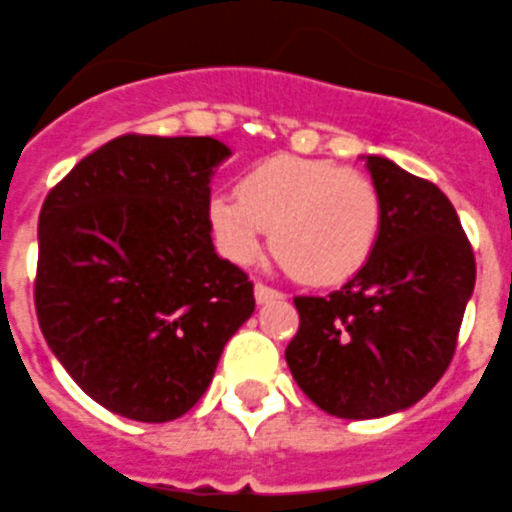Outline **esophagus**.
Instances as JSON below:
<instances>
[{
	"label": "esophagus",
	"instance_id": "34e87169",
	"mask_svg": "<svg viewBox=\"0 0 512 512\" xmlns=\"http://www.w3.org/2000/svg\"><path fill=\"white\" fill-rule=\"evenodd\" d=\"M282 298H284V292L276 290V287H271V284H263V282L255 284L257 303H271V300H282Z\"/></svg>",
	"mask_w": 512,
	"mask_h": 512
}]
</instances>
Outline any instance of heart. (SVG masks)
Instances as JSON below:
<instances>
[{"mask_svg": "<svg viewBox=\"0 0 512 512\" xmlns=\"http://www.w3.org/2000/svg\"><path fill=\"white\" fill-rule=\"evenodd\" d=\"M209 222L233 263H252L271 230L273 255L295 279L338 284L376 252L384 201L360 171L279 155L241 174L236 193H214Z\"/></svg>", "mask_w": 512, "mask_h": 512, "instance_id": "heart-1", "label": "heart"}]
</instances>
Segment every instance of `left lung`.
<instances>
[{"label":"left lung","instance_id":"8db88e82","mask_svg":"<svg viewBox=\"0 0 512 512\" xmlns=\"http://www.w3.org/2000/svg\"><path fill=\"white\" fill-rule=\"evenodd\" d=\"M384 201L376 252L325 298L300 295L287 365L308 400L338 419L411 408L454 360L475 255L443 190L368 155Z\"/></svg>","mask_w":512,"mask_h":512}]
</instances>
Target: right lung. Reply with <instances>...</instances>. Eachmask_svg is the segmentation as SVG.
Returning <instances> with one entry per match:
<instances>
[{
    "label": "right lung",
    "instance_id": "add662e5",
    "mask_svg": "<svg viewBox=\"0 0 512 512\" xmlns=\"http://www.w3.org/2000/svg\"><path fill=\"white\" fill-rule=\"evenodd\" d=\"M212 136L123 134L39 212V330L85 395L134 421L179 419L212 384L255 287L214 252Z\"/></svg>",
    "mask_w": 512,
    "mask_h": 512
}]
</instances>
